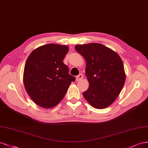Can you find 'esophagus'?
Here are the masks:
<instances>
[{
    "label": "esophagus",
    "instance_id": "obj_1",
    "mask_svg": "<svg viewBox=\"0 0 148 148\" xmlns=\"http://www.w3.org/2000/svg\"><path fill=\"white\" fill-rule=\"evenodd\" d=\"M83 79V75L82 74H79L77 77L75 78L76 81H80V80H82Z\"/></svg>",
    "mask_w": 148,
    "mask_h": 148
}]
</instances>
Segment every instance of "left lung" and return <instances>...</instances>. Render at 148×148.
I'll return each mask as SVG.
<instances>
[{
  "label": "left lung",
  "mask_w": 148,
  "mask_h": 148,
  "mask_svg": "<svg viewBox=\"0 0 148 148\" xmlns=\"http://www.w3.org/2000/svg\"><path fill=\"white\" fill-rule=\"evenodd\" d=\"M75 49L86 61L85 75L89 87L83 92L87 102L96 109L110 106L125 82L122 59L116 51L99 43L76 45Z\"/></svg>",
  "instance_id": "8db88e82"
}]
</instances>
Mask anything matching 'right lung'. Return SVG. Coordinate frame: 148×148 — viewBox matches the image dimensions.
Returning <instances> with one entry per match:
<instances>
[{"instance_id":"obj_1","label":"right lung","mask_w":148,"mask_h":148,"mask_svg":"<svg viewBox=\"0 0 148 148\" xmlns=\"http://www.w3.org/2000/svg\"><path fill=\"white\" fill-rule=\"evenodd\" d=\"M69 47L56 44L42 45L26 60L23 83L27 94L38 106L51 108L59 104L75 77L63 62Z\"/></svg>"}]
</instances>
